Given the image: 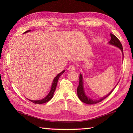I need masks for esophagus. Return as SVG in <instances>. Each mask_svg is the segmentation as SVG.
<instances>
[{"label":"esophagus","instance_id":"1","mask_svg":"<svg viewBox=\"0 0 133 133\" xmlns=\"http://www.w3.org/2000/svg\"><path fill=\"white\" fill-rule=\"evenodd\" d=\"M75 66H74V65H71V66L68 67V70L69 71H73V70H75Z\"/></svg>","mask_w":133,"mask_h":133}]
</instances>
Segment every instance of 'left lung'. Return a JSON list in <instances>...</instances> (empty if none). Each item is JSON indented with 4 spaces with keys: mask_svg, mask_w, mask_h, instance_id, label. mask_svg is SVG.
<instances>
[{
    "mask_svg": "<svg viewBox=\"0 0 133 133\" xmlns=\"http://www.w3.org/2000/svg\"><path fill=\"white\" fill-rule=\"evenodd\" d=\"M110 36H111V40H110V41L109 42V43L112 44V45H114V46H116L118 48H119L122 51V54L123 55L122 45V44H121L119 39L117 38L116 36L113 35L112 34H110ZM114 89H112V90H111V91L110 92L109 94H107L106 96H105V97L99 99H98V100L91 99H90L89 97H87L85 93H84V89H83V86L82 76V75L81 74L79 76V85H78V87L77 88V94H78L79 98L80 99V100L82 102H83V103H85L86 104H95V103L100 102H101V101H102L104 99H105L106 98L108 97V96L111 94V92L113 91Z\"/></svg>",
    "mask_w": 133,
    "mask_h": 133,
    "instance_id": "1",
    "label": "left lung"
}]
</instances>
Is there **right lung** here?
Segmentation results:
<instances>
[{"label":"right lung","instance_id":"1","mask_svg":"<svg viewBox=\"0 0 133 133\" xmlns=\"http://www.w3.org/2000/svg\"><path fill=\"white\" fill-rule=\"evenodd\" d=\"M30 30H28V31H27L24 32V33H26L27 32H30ZM64 72V70H63V71L61 72V73H59V74H58L55 77V78L54 79L53 82H52V86H51V89L50 92L49 93V94H48L46 97L43 99L38 100V101H32V100H30V99H29V100L31 102H32L34 103L42 104V103H46V102H49L50 99H51V98H52L53 95H54V92L55 91V89H56V85H57V83H58L59 78Z\"/></svg>","mask_w":133,"mask_h":133}]
</instances>
